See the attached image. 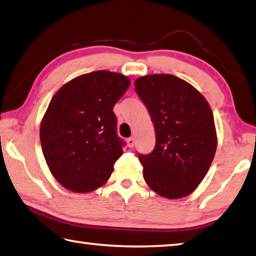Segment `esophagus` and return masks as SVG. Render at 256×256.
Wrapping results in <instances>:
<instances>
[{"mask_svg":"<svg viewBox=\"0 0 256 256\" xmlns=\"http://www.w3.org/2000/svg\"><path fill=\"white\" fill-rule=\"evenodd\" d=\"M134 144H136V140H134V138H128V146L130 148H133Z\"/></svg>","mask_w":256,"mask_h":256,"instance_id":"obj_1","label":"esophagus"}]
</instances>
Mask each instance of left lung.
Returning a JSON list of instances; mask_svg holds the SVG:
<instances>
[{"instance_id":"1","label":"left lung","mask_w":256,"mask_h":256,"mask_svg":"<svg viewBox=\"0 0 256 256\" xmlns=\"http://www.w3.org/2000/svg\"><path fill=\"white\" fill-rule=\"evenodd\" d=\"M134 86L156 131L154 150L138 154L144 180L164 198L188 196L205 178L215 156L210 106L192 85L169 74L140 77Z\"/></svg>"}]
</instances>
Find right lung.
I'll return each mask as SVG.
<instances>
[{"mask_svg": "<svg viewBox=\"0 0 256 256\" xmlns=\"http://www.w3.org/2000/svg\"><path fill=\"white\" fill-rule=\"evenodd\" d=\"M131 84L118 72L97 70L74 78L54 95L40 124L50 172L74 192H90L110 179L124 142L113 108Z\"/></svg>", "mask_w": 256, "mask_h": 256, "instance_id": "add662e5", "label": "right lung"}]
</instances>
